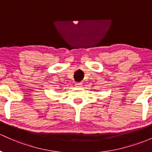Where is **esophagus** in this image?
I'll return each instance as SVG.
<instances>
[{"label": "esophagus", "instance_id": "obj_1", "mask_svg": "<svg viewBox=\"0 0 152 152\" xmlns=\"http://www.w3.org/2000/svg\"><path fill=\"white\" fill-rule=\"evenodd\" d=\"M82 83H75V87L77 88H81L82 87Z\"/></svg>", "mask_w": 152, "mask_h": 152}]
</instances>
